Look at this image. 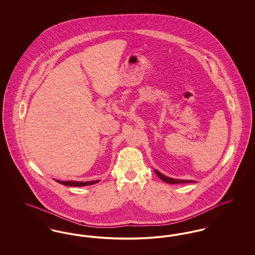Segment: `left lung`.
I'll return each instance as SVG.
<instances>
[{
	"label": "left lung",
	"instance_id": "8db88e82",
	"mask_svg": "<svg viewBox=\"0 0 255 255\" xmlns=\"http://www.w3.org/2000/svg\"><path fill=\"white\" fill-rule=\"evenodd\" d=\"M156 174L158 175V178L160 180H162L163 182H167V183H171V184H177V183H190V182H194V181H188V180H176V179H172V178H168L166 176H164L163 174H161L160 172H158V170H155Z\"/></svg>",
	"mask_w": 255,
	"mask_h": 255
}]
</instances>
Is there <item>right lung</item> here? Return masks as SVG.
I'll list each match as a JSON object with an SVG mask.
<instances>
[{"mask_svg":"<svg viewBox=\"0 0 255 255\" xmlns=\"http://www.w3.org/2000/svg\"><path fill=\"white\" fill-rule=\"evenodd\" d=\"M56 182H59L61 184L67 185V186H85V185H91L94 183H97L99 181H92V182H73V181H67V182H63L59 180H55Z\"/></svg>","mask_w":255,"mask_h":255,"instance_id":"obj_1","label":"right lung"}]
</instances>
